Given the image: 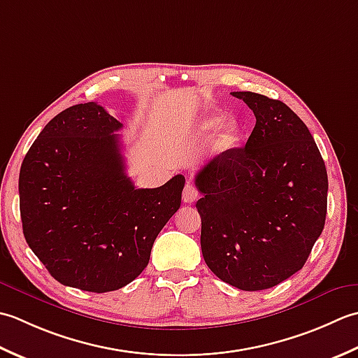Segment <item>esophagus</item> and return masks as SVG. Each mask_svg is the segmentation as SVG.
<instances>
[{
    "label": "esophagus",
    "mask_w": 358,
    "mask_h": 358,
    "mask_svg": "<svg viewBox=\"0 0 358 358\" xmlns=\"http://www.w3.org/2000/svg\"><path fill=\"white\" fill-rule=\"evenodd\" d=\"M198 196H199V193H198V189H196V187L192 184V182H187L184 193H182V199H184V202L192 203L198 199Z\"/></svg>",
    "instance_id": "1"
}]
</instances>
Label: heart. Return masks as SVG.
I'll list each match as a JSON object with an SVG mask.
<instances>
[{
    "instance_id": "b5f03b06",
    "label": "heart",
    "mask_w": 358,
    "mask_h": 358,
    "mask_svg": "<svg viewBox=\"0 0 358 358\" xmlns=\"http://www.w3.org/2000/svg\"><path fill=\"white\" fill-rule=\"evenodd\" d=\"M224 120V114L220 111H206L203 113L199 120L194 123V136H207L211 131H215L217 126V133L215 136V148L216 150H227L230 148L233 143L238 141L239 133H241V127L238 120L235 119Z\"/></svg>"
}]
</instances>
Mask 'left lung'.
Returning <instances> with one entry per match:
<instances>
[{
    "label": "left lung",
    "instance_id": "obj_1",
    "mask_svg": "<svg viewBox=\"0 0 358 358\" xmlns=\"http://www.w3.org/2000/svg\"><path fill=\"white\" fill-rule=\"evenodd\" d=\"M257 123L194 178L201 249L217 278L241 290L273 287L303 268L327 210L324 160L308 127L280 100L231 92Z\"/></svg>",
    "mask_w": 358,
    "mask_h": 358
}]
</instances>
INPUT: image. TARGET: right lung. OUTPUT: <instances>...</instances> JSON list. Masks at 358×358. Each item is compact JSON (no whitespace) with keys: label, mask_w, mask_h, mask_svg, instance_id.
<instances>
[{"label":"right lung","mask_w":358,"mask_h":358,"mask_svg":"<svg viewBox=\"0 0 358 358\" xmlns=\"http://www.w3.org/2000/svg\"><path fill=\"white\" fill-rule=\"evenodd\" d=\"M122 123L94 101L64 109L21 164L26 243L69 287L117 290L148 266L155 239L180 207L185 178L136 188L125 173Z\"/></svg>","instance_id":"right-lung-1"}]
</instances>
